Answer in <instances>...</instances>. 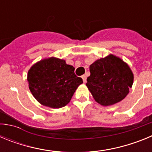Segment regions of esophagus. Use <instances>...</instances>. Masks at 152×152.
I'll list each match as a JSON object with an SVG mask.
<instances>
[{"label":"esophagus","instance_id":"obj_1","mask_svg":"<svg viewBox=\"0 0 152 152\" xmlns=\"http://www.w3.org/2000/svg\"><path fill=\"white\" fill-rule=\"evenodd\" d=\"M81 77H82L84 83L87 82V77H86V75H82V76H81Z\"/></svg>","mask_w":152,"mask_h":152}]
</instances>
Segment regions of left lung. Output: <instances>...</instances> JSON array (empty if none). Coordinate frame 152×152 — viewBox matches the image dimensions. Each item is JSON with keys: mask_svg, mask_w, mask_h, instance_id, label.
<instances>
[{"mask_svg": "<svg viewBox=\"0 0 152 152\" xmlns=\"http://www.w3.org/2000/svg\"><path fill=\"white\" fill-rule=\"evenodd\" d=\"M90 72L86 85L94 99L102 106L123 100L133 84V74L128 64L113 55L94 61L90 65Z\"/></svg>", "mask_w": 152, "mask_h": 152, "instance_id": "1", "label": "left lung"}]
</instances>
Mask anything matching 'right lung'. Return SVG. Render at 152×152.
Here are the masks:
<instances>
[{
	"label": "right lung",
	"mask_w": 152,
	"mask_h": 152,
	"mask_svg": "<svg viewBox=\"0 0 152 152\" xmlns=\"http://www.w3.org/2000/svg\"><path fill=\"white\" fill-rule=\"evenodd\" d=\"M29 88L42 105L61 108L70 102L80 84L81 77L75 74V68L65 61L51 57L38 61L29 70Z\"/></svg>",
	"instance_id": "right-lung-1"
}]
</instances>
